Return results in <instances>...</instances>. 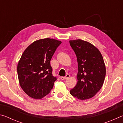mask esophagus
Listing matches in <instances>:
<instances>
[{"instance_id": "1", "label": "esophagus", "mask_w": 123, "mask_h": 123, "mask_svg": "<svg viewBox=\"0 0 123 123\" xmlns=\"http://www.w3.org/2000/svg\"><path fill=\"white\" fill-rule=\"evenodd\" d=\"M70 77V75H69V74H67V75H66V76H63V77H61V80H66V79H68Z\"/></svg>"}]
</instances>
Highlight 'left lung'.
<instances>
[{
	"label": "left lung",
	"instance_id": "1",
	"mask_svg": "<svg viewBox=\"0 0 123 123\" xmlns=\"http://www.w3.org/2000/svg\"><path fill=\"white\" fill-rule=\"evenodd\" d=\"M76 54L78 64V82L70 91V94L80 100L94 96L103 86L106 75L103 57L96 47L88 42L69 41Z\"/></svg>",
	"mask_w": 123,
	"mask_h": 123
}]
</instances>
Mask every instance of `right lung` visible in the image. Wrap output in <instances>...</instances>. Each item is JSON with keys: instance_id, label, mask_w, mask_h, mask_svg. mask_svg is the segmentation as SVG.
<instances>
[{"instance_id": "1", "label": "right lung", "mask_w": 123, "mask_h": 123, "mask_svg": "<svg viewBox=\"0 0 123 123\" xmlns=\"http://www.w3.org/2000/svg\"><path fill=\"white\" fill-rule=\"evenodd\" d=\"M61 42L53 38L35 41L23 53L17 66L20 86L32 98L48 94L57 80L52 74L50 60Z\"/></svg>"}]
</instances>
